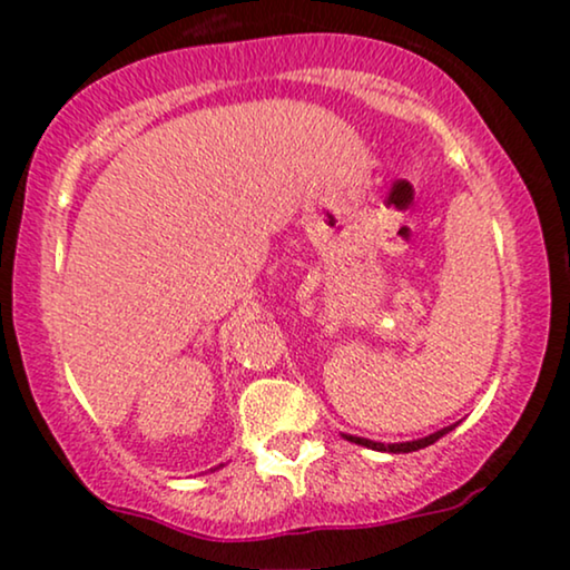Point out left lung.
Returning a JSON list of instances; mask_svg holds the SVG:
<instances>
[{"label": "left lung", "mask_w": 570, "mask_h": 570, "mask_svg": "<svg viewBox=\"0 0 570 570\" xmlns=\"http://www.w3.org/2000/svg\"><path fill=\"white\" fill-rule=\"evenodd\" d=\"M448 431H453V426L442 429V431H434V434L423 436V440H415V442H396V444H383V442H372V440H362V436H345V440L356 442V444H364V448H372V450H389V453H412V450H421V448H429V444H434L440 436L448 434Z\"/></svg>", "instance_id": "8db88e82"}]
</instances>
